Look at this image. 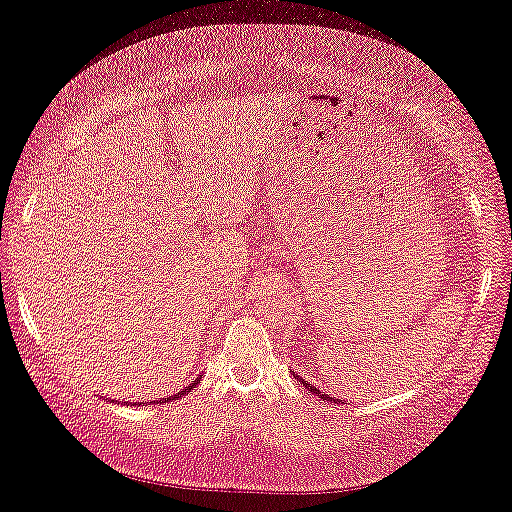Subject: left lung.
I'll return each mask as SVG.
<instances>
[{
	"instance_id": "1",
	"label": "left lung",
	"mask_w": 512,
	"mask_h": 512,
	"mask_svg": "<svg viewBox=\"0 0 512 512\" xmlns=\"http://www.w3.org/2000/svg\"><path fill=\"white\" fill-rule=\"evenodd\" d=\"M296 377H298V375H296ZM305 386L309 388V391H311V395H320V397H323V400H327V402H334V406H336V404H343V400H334V397H329L327 393H325V395H323V393H320L316 386H311V384H309V381H307V384H305Z\"/></svg>"
}]
</instances>
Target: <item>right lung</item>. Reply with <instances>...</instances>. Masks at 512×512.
<instances>
[{
    "instance_id": "1",
    "label": "right lung",
    "mask_w": 512,
    "mask_h": 512,
    "mask_svg": "<svg viewBox=\"0 0 512 512\" xmlns=\"http://www.w3.org/2000/svg\"><path fill=\"white\" fill-rule=\"evenodd\" d=\"M198 381H201V377H198L196 381H192V384H189V386H185V388H180V391L176 393V395H169V397H162V400H155V402H169V400H176V397H183V395H187V393H192L194 391V388L198 386ZM135 404V402H133ZM137 404H140V402H137Z\"/></svg>"
}]
</instances>
